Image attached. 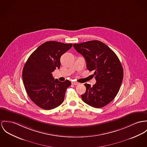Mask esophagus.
Instances as JSON below:
<instances>
[{
    "label": "esophagus",
    "instance_id": "34e87169",
    "mask_svg": "<svg viewBox=\"0 0 147 147\" xmlns=\"http://www.w3.org/2000/svg\"><path fill=\"white\" fill-rule=\"evenodd\" d=\"M71 83H72V84H73V85H79V84H80L79 83L76 82V81H73V82H71Z\"/></svg>",
    "mask_w": 147,
    "mask_h": 147
}]
</instances>
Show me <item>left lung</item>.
<instances>
[{"label":"left lung","instance_id":"1","mask_svg":"<svg viewBox=\"0 0 147 147\" xmlns=\"http://www.w3.org/2000/svg\"><path fill=\"white\" fill-rule=\"evenodd\" d=\"M73 46L84 57L88 70L94 71L96 80L93 87L84 84L86 91L81 95L82 100L94 108L105 106L116 97L123 82V69L118 57L109 47L97 40L74 44Z\"/></svg>","mask_w":147,"mask_h":147}]
</instances>
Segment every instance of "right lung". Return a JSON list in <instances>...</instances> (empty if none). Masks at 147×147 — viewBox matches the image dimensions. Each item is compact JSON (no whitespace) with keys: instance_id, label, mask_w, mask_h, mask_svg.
<instances>
[{"instance_id":"right-lung-1","label":"right lung","mask_w":147,"mask_h":147,"mask_svg":"<svg viewBox=\"0 0 147 147\" xmlns=\"http://www.w3.org/2000/svg\"><path fill=\"white\" fill-rule=\"evenodd\" d=\"M71 44L47 41L40 46L28 57L23 69L25 90L30 99L40 108L55 109L63 101L71 82H62L53 77L52 72L60 67V57Z\"/></svg>"}]
</instances>
